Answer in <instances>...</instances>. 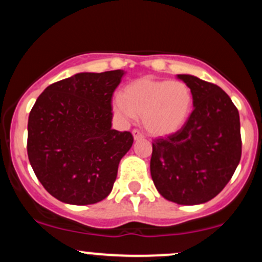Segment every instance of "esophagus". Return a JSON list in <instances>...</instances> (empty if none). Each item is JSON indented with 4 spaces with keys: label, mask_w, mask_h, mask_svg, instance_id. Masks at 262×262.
Wrapping results in <instances>:
<instances>
[{
    "label": "esophagus",
    "mask_w": 262,
    "mask_h": 262,
    "mask_svg": "<svg viewBox=\"0 0 262 262\" xmlns=\"http://www.w3.org/2000/svg\"><path fill=\"white\" fill-rule=\"evenodd\" d=\"M132 134H133L134 140H140V139H143V138H144V135L141 134L139 130H135V129L133 132H132Z\"/></svg>",
    "instance_id": "1"
}]
</instances>
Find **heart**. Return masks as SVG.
Returning <instances> with one entry per match:
<instances>
[{
    "label": "heart",
    "mask_w": 262,
    "mask_h": 262,
    "mask_svg": "<svg viewBox=\"0 0 262 262\" xmlns=\"http://www.w3.org/2000/svg\"><path fill=\"white\" fill-rule=\"evenodd\" d=\"M193 106L191 89L182 81L140 77L124 87L122 97L112 100V110L122 122L141 117V125L151 137L177 133L187 122Z\"/></svg>",
    "instance_id": "obj_1"
}]
</instances>
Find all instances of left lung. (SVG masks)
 <instances>
[{"mask_svg": "<svg viewBox=\"0 0 262 262\" xmlns=\"http://www.w3.org/2000/svg\"><path fill=\"white\" fill-rule=\"evenodd\" d=\"M192 91L185 125L152 143L150 173L165 200L182 206L208 202L225 187L242 156L240 118L221 87L193 75H177Z\"/></svg>", "mask_w": 262, "mask_h": 262, "instance_id": "obj_1", "label": "left lung"}]
</instances>
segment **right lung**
Returning a JSON list of instances; mask_svg holds the SVG:
<instances>
[{
    "instance_id": "add662e5",
    "label": "right lung",
    "mask_w": 262,
    "mask_h": 262,
    "mask_svg": "<svg viewBox=\"0 0 262 262\" xmlns=\"http://www.w3.org/2000/svg\"><path fill=\"white\" fill-rule=\"evenodd\" d=\"M124 74L79 73L48 86L28 118L27 151L35 176L56 200L75 206L101 202L133 145L112 129V95Z\"/></svg>"
}]
</instances>
